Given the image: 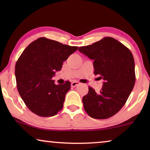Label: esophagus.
Segmentation results:
<instances>
[{
  "instance_id": "34e87169",
  "label": "esophagus",
  "mask_w": 150,
  "mask_h": 150,
  "mask_svg": "<svg viewBox=\"0 0 150 150\" xmlns=\"http://www.w3.org/2000/svg\"><path fill=\"white\" fill-rule=\"evenodd\" d=\"M79 84H80V83L79 81H74V82H72V83H71V86L72 87H76L77 85H79Z\"/></svg>"
}]
</instances>
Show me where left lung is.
<instances>
[{
	"label": "left lung",
	"mask_w": 150,
	"mask_h": 150,
	"mask_svg": "<svg viewBox=\"0 0 150 150\" xmlns=\"http://www.w3.org/2000/svg\"><path fill=\"white\" fill-rule=\"evenodd\" d=\"M79 50L93 60L94 74L104 82L99 93L89 87L83 98L85 110L92 118L104 120L121 110L135 83L134 61L129 49L116 40L106 37Z\"/></svg>",
	"instance_id": "1"
}]
</instances>
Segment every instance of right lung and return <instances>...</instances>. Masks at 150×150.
Listing matches in <instances>:
<instances>
[{"instance_id":"right-lung-1","label":"right lung","mask_w":150,"mask_h":150,"mask_svg":"<svg viewBox=\"0 0 150 150\" xmlns=\"http://www.w3.org/2000/svg\"><path fill=\"white\" fill-rule=\"evenodd\" d=\"M77 46L40 38L28 45L15 67L17 88L28 109L37 115L52 117L62 109L71 83L56 85L52 79Z\"/></svg>"}]
</instances>
